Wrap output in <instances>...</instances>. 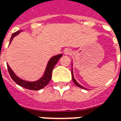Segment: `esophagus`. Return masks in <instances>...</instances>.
Masks as SVG:
<instances>
[{
	"instance_id": "obj_1",
	"label": "esophagus",
	"mask_w": 121,
	"mask_h": 121,
	"mask_svg": "<svg viewBox=\"0 0 121 121\" xmlns=\"http://www.w3.org/2000/svg\"><path fill=\"white\" fill-rule=\"evenodd\" d=\"M63 53L65 54V55H67V54H69L71 53V50L69 48H65V50H63Z\"/></svg>"
}]
</instances>
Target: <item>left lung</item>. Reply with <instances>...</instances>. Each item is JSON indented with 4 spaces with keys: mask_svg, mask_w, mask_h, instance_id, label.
<instances>
[{
    "mask_svg": "<svg viewBox=\"0 0 121 121\" xmlns=\"http://www.w3.org/2000/svg\"><path fill=\"white\" fill-rule=\"evenodd\" d=\"M71 74H72V80H73V82L74 83V84L76 85V86L79 87H80L81 89H87V88L86 87H84V86H82V85H80V84H78L77 81H76L75 78H74V74H73V63H72V67H71Z\"/></svg>",
    "mask_w": 121,
    "mask_h": 121,
    "instance_id": "obj_1",
    "label": "left lung"
}]
</instances>
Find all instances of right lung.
<instances>
[{
  "label": "right lung",
  "instance_id": "obj_1",
  "mask_svg": "<svg viewBox=\"0 0 121 121\" xmlns=\"http://www.w3.org/2000/svg\"><path fill=\"white\" fill-rule=\"evenodd\" d=\"M21 32H22V31L19 30V31H17L12 34L10 41H9V44L12 43V40L14 38V37H15L18 34H19ZM61 56H62V54H57V55L51 57L48 61L43 75L39 79H38L37 80H35V81H28V80H25L24 79L21 78L15 74V73L13 71L12 69L10 68L8 64H7V67H8L9 75L16 84H18L20 86L24 87L25 89L37 91V90H40V89L44 88L49 83V82L52 78V72L53 69L56 65V64L57 63L58 60L61 58Z\"/></svg>",
  "mask_w": 121,
  "mask_h": 121
}]
</instances>
